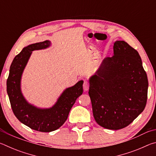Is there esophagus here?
<instances>
[{
    "label": "esophagus",
    "mask_w": 156,
    "mask_h": 156,
    "mask_svg": "<svg viewBox=\"0 0 156 156\" xmlns=\"http://www.w3.org/2000/svg\"><path fill=\"white\" fill-rule=\"evenodd\" d=\"M89 84L87 81H84V83H83V89L84 91H87L89 90Z\"/></svg>",
    "instance_id": "34e87169"
}]
</instances>
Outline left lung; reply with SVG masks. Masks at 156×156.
Returning a JSON list of instances; mask_svg holds the SVG:
<instances>
[{
  "label": "left lung",
  "instance_id": "obj_1",
  "mask_svg": "<svg viewBox=\"0 0 156 156\" xmlns=\"http://www.w3.org/2000/svg\"><path fill=\"white\" fill-rule=\"evenodd\" d=\"M89 82L94 119L102 127L125 128L144 111L147 73L138 52L124 41L115 42L113 56L102 60Z\"/></svg>",
  "mask_w": 156,
  "mask_h": 156
}]
</instances>
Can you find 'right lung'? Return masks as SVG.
I'll list each match as a JSON object with an SVG mask.
<instances>
[{
    "mask_svg": "<svg viewBox=\"0 0 156 156\" xmlns=\"http://www.w3.org/2000/svg\"><path fill=\"white\" fill-rule=\"evenodd\" d=\"M51 45V41H44L24 47L13 60L7 80V92L16 117L31 129L41 132H51L60 128L67 120L76 99L83 92V80H80L66 88L49 108L38 107L26 100L21 90V79L29 59L33 51L47 49Z\"/></svg>",
    "mask_w": 156,
    "mask_h": 156,
    "instance_id": "1",
    "label": "right lung"
}]
</instances>
